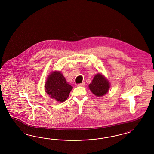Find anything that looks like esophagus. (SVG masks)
I'll list each match as a JSON object with an SVG mask.
<instances>
[{
  "mask_svg": "<svg viewBox=\"0 0 154 154\" xmlns=\"http://www.w3.org/2000/svg\"><path fill=\"white\" fill-rule=\"evenodd\" d=\"M79 86H84L85 85V82H82L81 84H79L77 85Z\"/></svg>",
  "mask_w": 154,
  "mask_h": 154,
  "instance_id": "34e87169",
  "label": "esophagus"
}]
</instances>
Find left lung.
Here are the masks:
<instances>
[{
  "instance_id": "1",
  "label": "left lung",
  "mask_w": 154,
  "mask_h": 154,
  "mask_svg": "<svg viewBox=\"0 0 154 154\" xmlns=\"http://www.w3.org/2000/svg\"><path fill=\"white\" fill-rule=\"evenodd\" d=\"M89 88L91 91L97 97H102L107 94L110 88L109 82L100 73L95 75L89 84Z\"/></svg>"
}]
</instances>
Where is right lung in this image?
<instances>
[{
  "mask_svg": "<svg viewBox=\"0 0 154 154\" xmlns=\"http://www.w3.org/2000/svg\"><path fill=\"white\" fill-rule=\"evenodd\" d=\"M45 83L47 94L59 102L65 101L73 89V87L66 82L65 77L59 71L51 72Z\"/></svg>",
  "mask_w": 154,
  "mask_h": 154,
  "instance_id": "obj_1",
  "label": "right lung"
}]
</instances>
